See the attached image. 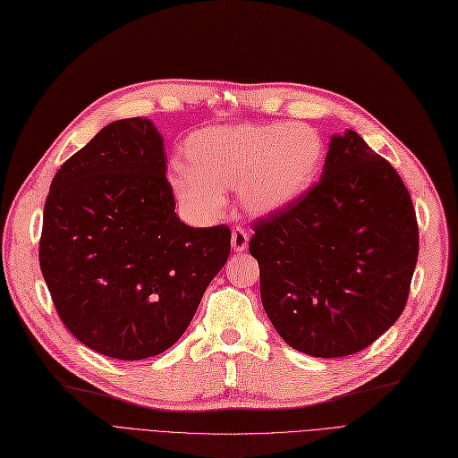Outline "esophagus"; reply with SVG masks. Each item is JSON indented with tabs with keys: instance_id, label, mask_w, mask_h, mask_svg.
Segmentation results:
<instances>
[{
	"instance_id": "obj_1",
	"label": "esophagus",
	"mask_w": 458,
	"mask_h": 458,
	"mask_svg": "<svg viewBox=\"0 0 458 458\" xmlns=\"http://www.w3.org/2000/svg\"><path fill=\"white\" fill-rule=\"evenodd\" d=\"M249 247V233L245 228H235L232 232V249L233 252H243Z\"/></svg>"
}]
</instances>
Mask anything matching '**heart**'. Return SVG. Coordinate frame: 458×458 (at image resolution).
I'll return each instance as SVG.
<instances>
[{
	"label": "heart",
	"instance_id": "obj_1",
	"mask_svg": "<svg viewBox=\"0 0 458 458\" xmlns=\"http://www.w3.org/2000/svg\"><path fill=\"white\" fill-rule=\"evenodd\" d=\"M183 159L173 189L187 209L213 215L225 206L223 191L239 187L250 215L269 216L318 182L325 142L314 128L290 123L204 128L187 139Z\"/></svg>",
	"mask_w": 458,
	"mask_h": 458
}]
</instances>
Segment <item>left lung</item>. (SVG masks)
I'll list each match as a JSON object with an SVG mask.
<instances>
[{
    "label": "left lung",
    "mask_w": 458,
    "mask_h": 458,
    "mask_svg": "<svg viewBox=\"0 0 458 458\" xmlns=\"http://www.w3.org/2000/svg\"><path fill=\"white\" fill-rule=\"evenodd\" d=\"M252 230L263 308L293 349L349 356L403 314L420 250L416 211L395 168L356 131L332 137L321 180Z\"/></svg>",
    "instance_id": "1"
}]
</instances>
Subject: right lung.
<instances>
[{
	"instance_id": "1",
	"label": "right lung",
	"mask_w": 458,
	"mask_h": 458,
	"mask_svg": "<svg viewBox=\"0 0 458 458\" xmlns=\"http://www.w3.org/2000/svg\"><path fill=\"white\" fill-rule=\"evenodd\" d=\"M165 156L148 118L116 120L63 163L44 204L38 259L54 306L104 356L173 347L230 256L226 225L176 216Z\"/></svg>"
}]
</instances>
